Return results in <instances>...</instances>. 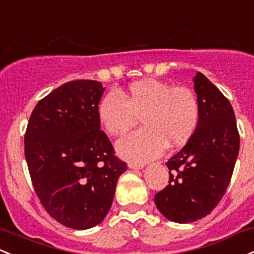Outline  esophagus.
Masks as SVG:
<instances>
[{"instance_id": "obj_1", "label": "esophagus", "mask_w": 254, "mask_h": 254, "mask_svg": "<svg viewBox=\"0 0 254 254\" xmlns=\"http://www.w3.org/2000/svg\"><path fill=\"white\" fill-rule=\"evenodd\" d=\"M127 166H129V169H132V170H140L143 168V165H142V164L132 163V161H130V163L127 164Z\"/></svg>"}]
</instances>
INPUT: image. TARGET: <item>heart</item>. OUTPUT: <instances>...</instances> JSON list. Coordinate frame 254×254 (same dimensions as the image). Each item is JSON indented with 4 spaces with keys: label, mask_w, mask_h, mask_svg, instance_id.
Returning a JSON list of instances; mask_svg holds the SVG:
<instances>
[{
    "label": "heart",
    "mask_w": 254,
    "mask_h": 254,
    "mask_svg": "<svg viewBox=\"0 0 254 254\" xmlns=\"http://www.w3.org/2000/svg\"><path fill=\"white\" fill-rule=\"evenodd\" d=\"M197 97L190 89L146 79L130 85L121 95L111 91L97 107L101 127L118 136L131 129L141 117L143 127L117 142L118 154L132 163H146L163 154L166 146H181L196 129Z\"/></svg>",
    "instance_id": "obj_1"
}]
</instances>
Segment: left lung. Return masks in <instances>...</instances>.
<instances>
[{"instance_id": "1", "label": "left lung", "mask_w": 254, "mask_h": 254, "mask_svg": "<svg viewBox=\"0 0 254 254\" xmlns=\"http://www.w3.org/2000/svg\"><path fill=\"white\" fill-rule=\"evenodd\" d=\"M200 106L196 129L186 146L169 159V185L155 194L161 214L190 223L212 212L229 186L240 148L229 100L201 72L194 77Z\"/></svg>"}]
</instances>
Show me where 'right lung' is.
<instances>
[{"mask_svg": "<svg viewBox=\"0 0 254 254\" xmlns=\"http://www.w3.org/2000/svg\"><path fill=\"white\" fill-rule=\"evenodd\" d=\"M100 82L65 83L33 108L25 132V158L41 204L71 229L100 224L110 211L127 164L100 130Z\"/></svg>", "mask_w": 254, "mask_h": 254, "instance_id": "add662e5", "label": "right lung"}]
</instances>
